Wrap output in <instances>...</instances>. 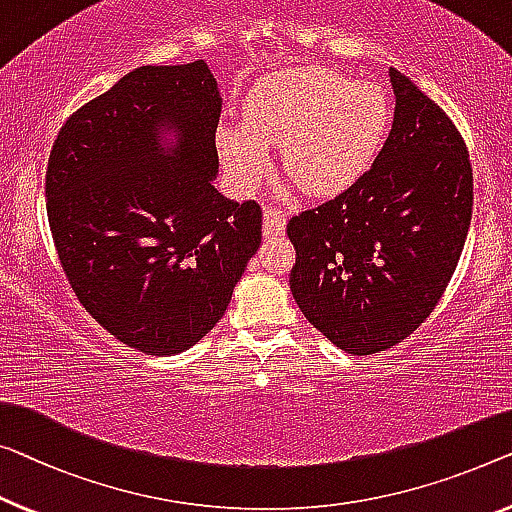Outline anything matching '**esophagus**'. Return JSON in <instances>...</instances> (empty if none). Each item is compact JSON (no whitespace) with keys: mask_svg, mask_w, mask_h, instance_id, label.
<instances>
[{"mask_svg":"<svg viewBox=\"0 0 512 512\" xmlns=\"http://www.w3.org/2000/svg\"><path fill=\"white\" fill-rule=\"evenodd\" d=\"M285 213L278 211V209H271L266 207L264 209V236L266 239H271V236H280L282 232H285Z\"/></svg>","mask_w":512,"mask_h":512,"instance_id":"obj_1","label":"esophagus"}]
</instances>
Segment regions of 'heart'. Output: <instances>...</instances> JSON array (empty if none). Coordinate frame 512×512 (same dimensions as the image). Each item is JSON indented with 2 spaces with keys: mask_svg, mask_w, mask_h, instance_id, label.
Here are the masks:
<instances>
[{
  "mask_svg": "<svg viewBox=\"0 0 512 512\" xmlns=\"http://www.w3.org/2000/svg\"><path fill=\"white\" fill-rule=\"evenodd\" d=\"M391 114L375 82L322 66L285 68L250 89L243 121L218 128V151L241 190H253L269 172V147H282L287 177L312 195H333L370 170Z\"/></svg>",
  "mask_w": 512,
  "mask_h": 512,
  "instance_id": "heart-1",
  "label": "heart"
}]
</instances>
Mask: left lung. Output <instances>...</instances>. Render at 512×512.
Segmentation results:
<instances>
[{
	"label": "left lung",
	"instance_id": "obj_1",
	"mask_svg": "<svg viewBox=\"0 0 512 512\" xmlns=\"http://www.w3.org/2000/svg\"><path fill=\"white\" fill-rule=\"evenodd\" d=\"M393 126L345 193L294 216L289 289L305 319L354 356L386 352L425 322L462 255L474 177L460 131L388 68Z\"/></svg>",
	"mask_w": 512,
	"mask_h": 512
}]
</instances>
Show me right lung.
Returning a JSON list of instances; mask_svg holds the SVG:
<instances>
[{"label":"right lung","mask_w":512,"mask_h":512,"mask_svg":"<svg viewBox=\"0 0 512 512\" xmlns=\"http://www.w3.org/2000/svg\"><path fill=\"white\" fill-rule=\"evenodd\" d=\"M218 82L207 61L140 66L52 144L45 197L75 296L151 356L200 342L262 243V209L218 193Z\"/></svg>","instance_id":"right-lung-1"}]
</instances>
